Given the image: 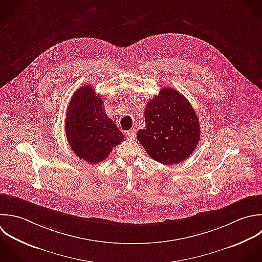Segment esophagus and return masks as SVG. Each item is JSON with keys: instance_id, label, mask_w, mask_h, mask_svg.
<instances>
[{"instance_id": "esophagus-1", "label": "esophagus", "mask_w": 262, "mask_h": 262, "mask_svg": "<svg viewBox=\"0 0 262 262\" xmlns=\"http://www.w3.org/2000/svg\"><path fill=\"white\" fill-rule=\"evenodd\" d=\"M136 134H137V132H136V129H129V130H127V132H125V136L127 137V138H130V139H134L135 137H136Z\"/></svg>"}]
</instances>
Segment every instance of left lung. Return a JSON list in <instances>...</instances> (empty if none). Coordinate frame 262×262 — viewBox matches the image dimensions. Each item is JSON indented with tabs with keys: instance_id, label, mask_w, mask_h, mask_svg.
<instances>
[{
	"instance_id": "1",
	"label": "left lung",
	"mask_w": 262,
	"mask_h": 262,
	"mask_svg": "<svg viewBox=\"0 0 262 262\" xmlns=\"http://www.w3.org/2000/svg\"><path fill=\"white\" fill-rule=\"evenodd\" d=\"M146 127L137 138L149 156L162 164L187 159L200 140L197 114L189 101L171 88L161 89L145 108Z\"/></svg>"
}]
</instances>
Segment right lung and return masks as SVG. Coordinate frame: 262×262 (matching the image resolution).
<instances>
[{
	"mask_svg": "<svg viewBox=\"0 0 262 262\" xmlns=\"http://www.w3.org/2000/svg\"><path fill=\"white\" fill-rule=\"evenodd\" d=\"M102 98L92 85L79 88L68 104L65 132L77 157L91 164L106 159L123 140L122 133L106 115Z\"/></svg>",
	"mask_w": 262,
	"mask_h": 262,
	"instance_id": "1",
	"label": "right lung"
}]
</instances>
